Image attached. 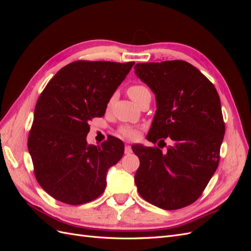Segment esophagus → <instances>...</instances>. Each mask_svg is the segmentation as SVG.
<instances>
[{"label": "esophagus", "mask_w": 251, "mask_h": 251, "mask_svg": "<svg viewBox=\"0 0 251 251\" xmlns=\"http://www.w3.org/2000/svg\"><path fill=\"white\" fill-rule=\"evenodd\" d=\"M125 153H126V154H130V153H132V149H131V146H128V144H126V148H125Z\"/></svg>", "instance_id": "34e87169"}]
</instances>
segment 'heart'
I'll use <instances>...</instances> for the list:
<instances>
[{"label": "heart", "instance_id": "b5f03b06", "mask_svg": "<svg viewBox=\"0 0 251 251\" xmlns=\"http://www.w3.org/2000/svg\"><path fill=\"white\" fill-rule=\"evenodd\" d=\"M147 92H149V90L142 85H133L127 89V94L130 95V97L134 101L137 100L140 96H142L144 93H147ZM119 134L128 139H133L136 137V136H137V132H136V130H134V128H132V127H127V126L121 127L119 130Z\"/></svg>", "mask_w": 251, "mask_h": 251}]
</instances>
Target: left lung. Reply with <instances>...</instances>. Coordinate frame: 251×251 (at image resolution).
<instances>
[{
	"instance_id": "1",
	"label": "left lung",
	"mask_w": 251,
	"mask_h": 251,
	"mask_svg": "<svg viewBox=\"0 0 251 251\" xmlns=\"http://www.w3.org/2000/svg\"><path fill=\"white\" fill-rule=\"evenodd\" d=\"M135 73L156 97L148 140L159 141L158 146L168 137L174 141L165 153L156 147H132L140 160L136 186L157 207H185L202 195L219 165L225 133L219 94L206 76L184 60L137 64Z\"/></svg>"
}]
</instances>
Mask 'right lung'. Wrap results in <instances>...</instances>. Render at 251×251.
Masks as SVG:
<instances>
[{"mask_svg":"<svg viewBox=\"0 0 251 251\" xmlns=\"http://www.w3.org/2000/svg\"><path fill=\"white\" fill-rule=\"evenodd\" d=\"M134 64L76 60L62 68L40 95L28 151L37 182L52 198L79 205L104 192L108 170L123 157L125 144L113 136L100 147L88 144L89 121L104 115Z\"/></svg>","mask_w":251,"mask_h":251,"instance_id":"add662e5","label":"right lung"}]
</instances>
